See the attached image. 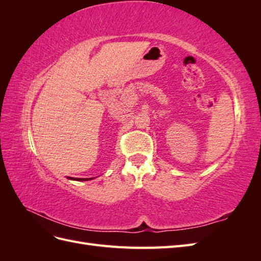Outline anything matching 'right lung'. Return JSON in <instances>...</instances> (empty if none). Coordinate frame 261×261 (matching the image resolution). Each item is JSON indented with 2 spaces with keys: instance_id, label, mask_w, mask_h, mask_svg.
Masks as SVG:
<instances>
[{
  "instance_id": "add662e5",
  "label": "right lung",
  "mask_w": 261,
  "mask_h": 261,
  "mask_svg": "<svg viewBox=\"0 0 261 261\" xmlns=\"http://www.w3.org/2000/svg\"><path fill=\"white\" fill-rule=\"evenodd\" d=\"M93 177L91 178H76V177H68V179H73V180H89V179H92Z\"/></svg>"
}]
</instances>
